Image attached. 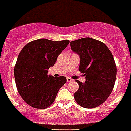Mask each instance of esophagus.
I'll return each mask as SVG.
<instances>
[{"mask_svg":"<svg viewBox=\"0 0 131 131\" xmlns=\"http://www.w3.org/2000/svg\"><path fill=\"white\" fill-rule=\"evenodd\" d=\"M67 81L68 82H71V81H73V79L70 77H68L67 78Z\"/></svg>","mask_w":131,"mask_h":131,"instance_id":"obj_1","label":"esophagus"}]
</instances>
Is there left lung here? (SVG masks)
<instances>
[{"label":"left lung","instance_id":"1","mask_svg":"<svg viewBox=\"0 0 131 131\" xmlns=\"http://www.w3.org/2000/svg\"><path fill=\"white\" fill-rule=\"evenodd\" d=\"M71 50L80 58L79 71L86 81L76 80L79 88L74 98L80 106L93 108L103 104L112 93L117 68L113 55L104 43L90 38L70 42Z\"/></svg>","mask_w":131,"mask_h":131}]
</instances>
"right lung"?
Returning <instances> with one entry per match:
<instances>
[{"instance_id": "add662e5", "label": "right lung", "mask_w": 131, "mask_h": 131, "mask_svg": "<svg viewBox=\"0 0 131 131\" xmlns=\"http://www.w3.org/2000/svg\"><path fill=\"white\" fill-rule=\"evenodd\" d=\"M69 43V40L43 38L29 42L23 48L14 68V77L18 92L28 105L45 109L54 103L67 79L48 75V69Z\"/></svg>"}]
</instances>
